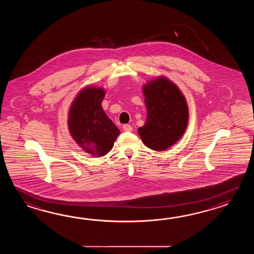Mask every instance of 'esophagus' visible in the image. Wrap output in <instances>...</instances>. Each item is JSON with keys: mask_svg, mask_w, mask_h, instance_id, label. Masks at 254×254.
<instances>
[{"mask_svg": "<svg viewBox=\"0 0 254 254\" xmlns=\"http://www.w3.org/2000/svg\"><path fill=\"white\" fill-rule=\"evenodd\" d=\"M123 129L125 131H131L132 130V127L129 125H123Z\"/></svg>", "mask_w": 254, "mask_h": 254, "instance_id": "1", "label": "esophagus"}]
</instances>
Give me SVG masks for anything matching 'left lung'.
Wrapping results in <instances>:
<instances>
[{
	"instance_id": "8db88e82",
	"label": "left lung",
	"mask_w": 254,
	"mask_h": 254,
	"mask_svg": "<svg viewBox=\"0 0 254 254\" xmlns=\"http://www.w3.org/2000/svg\"><path fill=\"white\" fill-rule=\"evenodd\" d=\"M143 93L147 120L138 132L147 147L163 151L174 144L187 127L185 98L173 82L162 77L146 84Z\"/></svg>"
}]
</instances>
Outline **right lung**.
Instances as JSON below:
<instances>
[{
	"label": "right lung",
	"instance_id": "right-lung-1",
	"mask_svg": "<svg viewBox=\"0 0 254 254\" xmlns=\"http://www.w3.org/2000/svg\"><path fill=\"white\" fill-rule=\"evenodd\" d=\"M105 92L87 87L76 97L69 114V129L72 138L90 154L103 156L114 146L120 130L102 108Z\"/></svg>",
	"mask_w": 254,
	"mask_h": 254
}]
</instances>
